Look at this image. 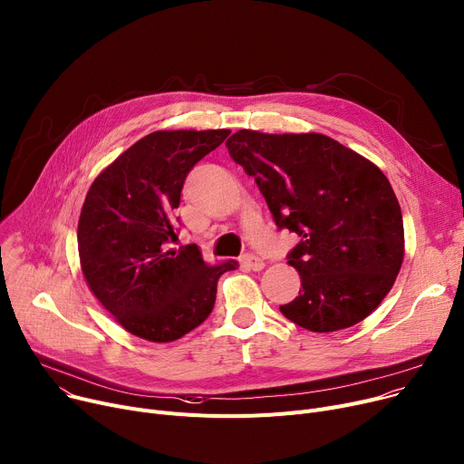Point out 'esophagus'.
I'll return each instance as SVG.
<instances>
[{
	"instance_id": "1",
	"label": "esophagus",
	"mask_w": 464,
	"mask_h": 464,
	"mask_svg": "<svg viewBox=\"0 0 464 464\" xmlns=\"http://www.w3.org/2000/svg\"><path fill=\"white\" fill-rule=\"evenodd\" d=\"M242 265H244L246 268L256 270V272H259V270H263V268H265V261H263L261 257L252 256V254H246V256L242 257Z\"/></svg>"
}]
</instances>
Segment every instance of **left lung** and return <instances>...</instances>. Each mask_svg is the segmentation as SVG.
I'll return each instance as SVG.
<instances>
[{
	"label": "left lung",
	"instance_id": "obj_1",
	"mask_svg": "<svg viewBox=\"0 0 464 464\" xmlns=\"http://www.w3.org/2000/svg\"><path fill=\"white\" fill-rule=\"evenodd\" d=\"M226 147L257 182L276 226L300 237L287 263L302 291L280 312L310 332H335L377 310L405 256L403 214L386 175L317 132L244 129Z\"/></svg>",
	"mask_w": 464,
	"mask_h": 464
}]
</instances>
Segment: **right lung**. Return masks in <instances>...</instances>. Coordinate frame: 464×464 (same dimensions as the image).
Masks as SVG:
<instances>
[{"mask_svg": "<svg viewBox=\"0 0 464 464\" xmlns=\"http://www.w3.org/2000/svg\"><path fill=\"white\" fill-rule=\"evenodd\" d=\"M231 130H157L101 171L78 220L80 266L91 293L127 332L169 343L212 312L218 277L237 261L208 265L177 240L173 210L188 171Z\"/></svg>", "mask_w": 464, "mask_h": 464, "instance_id": "right-lung-1", "label": "right lung"}]
</instances>
